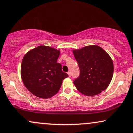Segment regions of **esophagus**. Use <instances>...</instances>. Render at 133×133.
Wrapping results in <instances>:
<instances>
[{
	"label": "esophagus",
	"instance_id": "obj_1",
	"mask_svg": "<svg viewBox=\"0 0 133 133\" xmlns=\"http://www.w3.org/2000/svg\"><path fill=\"white\" fill-rule=\"evenodd\" d=\"M68 76H69V77H71V72L70 71H69L68 72Z\"/></svg>",
	"mask_w": 133,
	"mask_h": 133
}]
</instances>
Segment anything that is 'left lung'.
I'll list each match as a JSON object with an SVG mask.
<instances>
[{"label":"left lung","instance_id":"8db88e82","mask_svg":"<svg viewBox=\"0 0 133 133\" xmlns=\"http://www.w3.org/2000/svg\"><path fill=\"white\" fill-rule=\"evenodd\" d=\"M80 74L74 81L77 89L85 95L100 94L109 85L113 77V64L110 56L97 45L73 51Z\"/></svg>","mask_w":133,"mask_h":133}]
</instances>
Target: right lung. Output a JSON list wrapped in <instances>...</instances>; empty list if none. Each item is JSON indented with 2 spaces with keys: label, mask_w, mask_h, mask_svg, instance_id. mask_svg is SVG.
Here are the masks:
<instances>
[{
  "label": "right lung",
  "mask_w": 133,
  "mask_h": 133,
  "mask_svg": "<svg viewBox=\"0 0 133 133\" xmlns=\"http://www.w3.org/2000/svg\"><path fill=\"white\" fill-rule=\"evenodd\" d=\"M60 51L46 46L31 49L23 57L21 76L26 89L42 98H48L59 90L62 81L68 74L62 71L57 62Z\"/></svg>",
  "instance_id": "add662e5"
}]
</instances>
